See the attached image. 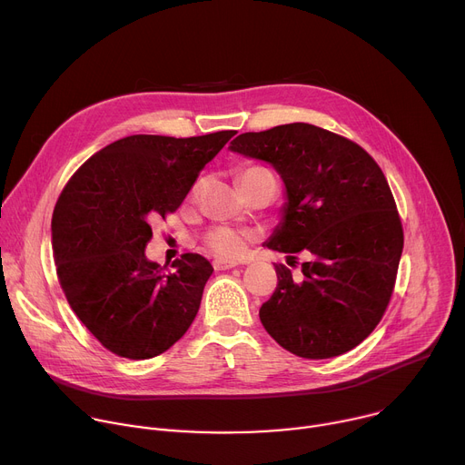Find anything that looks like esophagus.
I'll list each match as a JSON object with an SVG mask.
<instances>
[{
	"mask_svg": "<svg viewBox=\"0 0 465 465\" xmlns=\"http://www.w3.org/2000/svg\"><path fill=\"white\" fill-rule=\"evenodd\" d=\"M233 267H237L235 261H228V259H215L213 261V269L215 271H230Z\"/></svg>",
	"mask_w": 465,
	"mask_h": 465,
	"instance_id": "esophagus-1",
	"label": "esophagus"
}]
</instances>
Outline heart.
<instances>
[{
	"label": "heart",
	"mask_w": 465,
	"mask_h": 465,
	"mask_svg": "<svg viewBox=\"0 0 465 465\" xmlns=\"http://www.w3.org/2000/svg\"><path fill=\"white\" fill-rule=\"evenodd\" d=\"M206 244L223 257H239L244 252V237L232 228H215L208 233Z\"/></svg>",
	"instance_id": "b5f03b06"
}]
</instances>
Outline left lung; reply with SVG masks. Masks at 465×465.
<instances>
[{
  "label": "left lung",
  "mask_w": 465,
  "mask_h": 465,
  "mask_svg": "<svg viewBox=\"0 0 465 465\" xmlns=\"http://www.w3.org/2000/svg\"><path fill=\"white\" fill-rule=\"evenodd\" d=\"M232 153L267 162L285 185L271 250L309 253L300 278L276 264L278 287L259 309L267 333L303 359L359 346L390 302L403 228L388 182L357 143L309 123L244 132Z\"/></svg>",
  "instance_id": "1"
}]
</instances>
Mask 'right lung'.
Returning <instances> with one entry per match:
<instances>
[{
  "label": "right lung",
  "instance_id": "add662e5",
  "mask_svg": "<svg viewBox=\"0 0 465 465\" xmlns=\"http://www.w3.org/2000/svg\"><path fill=\"white\" fill-rule=\"evenodd\" d=\"M232 136H128L95 153L64 187L51 223L56 274L79 320L112 353L156 357L193 323L210 261L183 253L163 274L145 246L151 224L178 210Z\"/></svg>",
  "mask_w": 465,
  "mask_h": 465
}]
</instances>
